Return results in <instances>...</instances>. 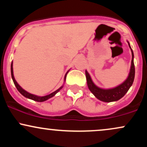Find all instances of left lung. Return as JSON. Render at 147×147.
<instances>
[{
	"instance_id": "obj_1",
	"label": "left lung",
	"mask_w": 147,
	"mask_h": 147,
	"mask_svg": "<svg viewBox=\"0 0 147 147\" xmlns=\"http://www.w3.org/2000/svg\"><path fill=\"white\" fill-rule=\"evenodd\" d=\"M129 45L131 50L132 52V60H131V66L130 69V72L128 78L124 81V82L118 86L113 88L111 89H102L100 88L97 87L95 85V84L92 82V79L90 78V76L86 70V77L87 84L88 86L89 90L91 91L92 94L97 97L99 100L105 102H115V101L119 100L122 97L125 95V94L129 90L130 87L132 86L135 78V65L134 62H133V52L131 46H130L129 43Z\"/></svg>"
}]
</instances>
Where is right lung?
Returning <instances> with one entry per match:
<instances>
[{
	"label": "right lung",
	"instance_id": "add662e5",
	"mask_svg": "<svg viewBox=\"0 0 147 147\" xmlns=\"http://www.w3.org/2000/svg\"><path fill=\"white\" fill-rule=\"evenodd\" d=\"M68 73V72H67ZM67 73L65 74V78H64V79H65V78H66V75ZM11 78H12L13 79V82H14V84L15 85V86L16 87V88H17V90H18V92H20V93L21 94V95H23L24 97H27V98H29L30 99H32V100L34 101H36V102H44V101L45 100H48V99L51 98V97H53V96H55L56 94L57 93V92L59 91L61 89L63 88V86L60 87L58 89V90H57L56 91H55V92H53L52 93L50 94V95H48L46 96H43V97H39V96H36V95H32V94H30L29 93V92H28L27 91H25V90H23L22 88L19 85H18L17 82H16V81L14 79V74H13V63L11 62Z\"/></svg>",
	"mask_w": 147,
	"mask_h": 147
}]
</instances>
